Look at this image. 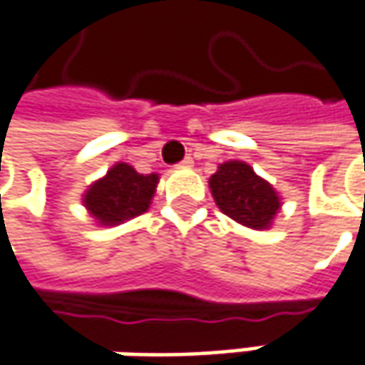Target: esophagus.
Returning <instances> with one entry per match:
<instances>
[{
	"label": "esophagus",
	"instance_id": "esophagus-1",
	"mask_svg": "<svg viewBox=\"0 0 365 365\" xmlns=\"http://www.w3.org/2000/svg\"><path fill=\"white\" fill-rule=\"evenodd\" d=\"M192 163H194L192 156H185L182 163H178V167H192Z\"/></svg>",
	"mask_w": 365,
	"mask_h": 365
}]
</instances>
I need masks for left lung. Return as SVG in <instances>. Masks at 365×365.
Masks as SVG:
<instances>
[{
	"label": "left lung",
	"instance_id": "left-lung-1",
	"mask_svg": "<svg viewBox=\"0 0 365 365\" xmlns=\"http://www.w3.org/2000/svg\"><path fill=\"white\" fill-rule=\"evenodd\" d=\"M209 185L217 207L234 221L252 230L269 227L280 209L276 190L240 160L223 163L215 175H211Z\"/></svg>",
	"mask_w": 365,
	"mask_h": 365
}]
</instances>
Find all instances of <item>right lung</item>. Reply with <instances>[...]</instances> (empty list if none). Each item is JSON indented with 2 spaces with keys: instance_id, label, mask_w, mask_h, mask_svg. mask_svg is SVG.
Wrapping results in <instances>:
<instances>
[{
  "instance_id": "1",
  "label": "right lung",
  "mask_w": 365,
  "mask_h": 365,
  "mask_svg": "<svg viewBox=\"0 0 365 365\" xmlns=\"http://www.w3.org/2000/svg\"><path fill=\"white\" fill-rule=\"evenodd\" d=\"M156 183V173L142 175L133 167L118 163L106 173V178L87 190L83 202L100 223L116 225L131 217L142 215L148 209Z\"/></svg>"
}]
</instances>
